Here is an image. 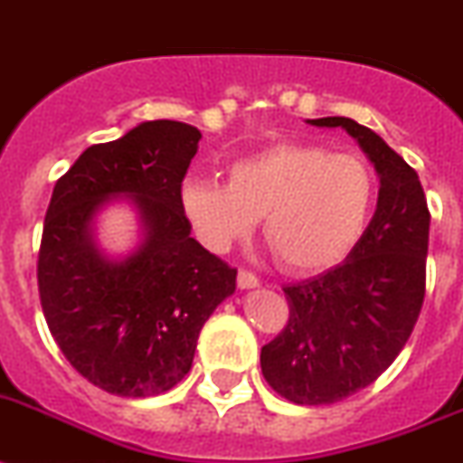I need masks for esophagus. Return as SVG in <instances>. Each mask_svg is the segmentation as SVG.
Returning a JSON list of instances; mask_svg holds the SVG:
<instances>
[{
    "instance_id": "obj_1",
    "label": "esophagus",
    "mask_w": 463,
    "mask_h": 463,
    "mask_svg": "<svg viewBox=\"0 0 463 463\" xmlns=\"http://www.w3.org/2000/svg\"><path fill=\"white\" fill-rule=\"evenodd\" d=\"M236 284H239V288H243V291H246V288H258L260 279L255 277V274L246 272V269H241L239 277H236Z\"/></svg>"
}]
</instances>
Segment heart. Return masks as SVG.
Returning <instances> with one entry per match:
<instances>
[{"instance_id": "b5f03b06", "label": "heart", "mask_w": 463, "mask_h": 463, "mask_svg": "<svg viewBox=\"0 0 463 463\" xmlns=\"http://www.w3.org/2000/svg\"><path fill=\"white\" fill-rule=\"evenodd\" d=\"M376 177L364 158L322 144H274L229 167V182L189 177L179 203L196 239L222 253L260 217L279 265L322 272L350 255L364 236Z\"/></svg>"}]
</instances>
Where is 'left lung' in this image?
<instances>
[{
	"label": "left lung",
	"mask_w": 463,
	"mask_h": 463,
	"mask_svg": "<svg viewBox=\"0 0 463 463\" xmlns=\"http://www.w3.org/2000/svg\"><path fill=\"white\" fill-rule=\"evenodd\" d=\"M307 122L345 129L381 182L360 243L341 265L286 286L288 324L260 353L279 395L319 407L372 385L411 335L426 293L430 213L419 175L376 132L338 116Z\"/></svg>",
	"instance_id": "left-lung-1"
}]
</instances>
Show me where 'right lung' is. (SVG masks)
I'll list each match as a JSON object with an SVG mask.
<instances>
[{
    "label": "right lung",
    "instance_id": "add662e5",
    "mask_svg": "<svg viewBox=\"0 0 463 463\" xmlns=\"http://www.w3.org/2000/svg\"><path fill=\"white\" fill-rule=\"evenodd\" d=\"M198 141L186 122H139L87 148L53 186L37 260L42 312L66 360L110 395L177 385L203 324L236 291V269L191 236L179 203ZM116 203L136 210L140 241L109 256L96 220Z\"/></svg>",
    "mask_w": 463,
    "mask_h": 463
}]
</instances>
